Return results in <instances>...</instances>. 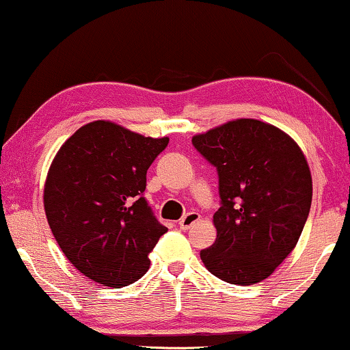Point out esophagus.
Here are the masks:
<instances>
[{"label":"esophagus","instance_id":"34e87169","mask_svg":"<svg viewBox=\"0 0 350 350\" xmlns=\"http://www.w3.org/2000/svg\"><path fill=\"white\" fill-rule=\"evenodd\" d=\"M200 219H201V215L198 213H188V214H185L182 219H180L178 226H180V228H182V230H188V228L191 226H195V224L200 221Z\"/></svg>","mask_w":350,"mask_h":350}]
</instances>
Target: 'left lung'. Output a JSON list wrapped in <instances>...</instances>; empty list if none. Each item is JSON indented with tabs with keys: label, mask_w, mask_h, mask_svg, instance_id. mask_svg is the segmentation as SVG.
Listing matches in <instances>:
<instances>
[{
	"label": "left lung",
	"mask_w": 350,
	"mask_h": 350,
	"mask_svg": "<svg viewBox=\"0 0 350 350\" xmlns=\"http://www.w3.org/2000/svg\"><path fill=\"white\" fill-rule=\"evenodd\" d=\"M193 146L217 168L221 195L213 221L217 239L201 250V260L228 284L261 282L295 248L307 222V159L287 133L253 118L193 136Z\"/></svg>",
	"instance_id": "8db88e82"
}]
</instances>
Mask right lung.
I'll return each instance as SVG.
<instances>
[{
    "label": "right lung",
    "instance_id": "add662e5",
    "mask_svg": "<svg viewBox=\"0 0 350 350\" xmlns=\"http://www.w3.org/2000/svg\"><path fill=\"white\" fill-rule=\"evenodd\" d=\"M167 144L168 137L97 120L56 152L43 189L46 221L64 256L94 282L120 288L149 269V253L167 227L142 193Z\"/></svg>",
    "mask_w": 350,
    "mask_h": 350
}]
</instances>
